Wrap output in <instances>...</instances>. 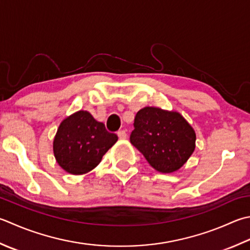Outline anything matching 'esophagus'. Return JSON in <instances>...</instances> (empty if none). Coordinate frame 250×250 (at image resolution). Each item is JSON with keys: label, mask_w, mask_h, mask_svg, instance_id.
<instances>
[{"label": "esophagus", "mask_w": 250, "mask_h": 250, "mask_svg": "<svg viewBox=\"0 0 250 250\" xmlns=\"http://www.w3.org/2000/svg\"><path fill=\"white\" fill-rule=\"evenodd\" d=\"M117 134H118V138H119L120 140H125L126 136H128V135H126V132H125V130L118 131V133H117Z\"/></svg>", "instance_id": "esophagus-1"}]
</instances>
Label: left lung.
Returning a JSON list of instances; mask_svg holds the SVG:
<instances>
[{
    "instance_id": "obj_1",
    "label": "left lung",
    "mask_w": 250,
    "mask_h": 250,
    "mask_svg": "<svg viewBox=\"0 0 250 250\" xmlns=\"http://www.w3.org/2000/svg\"><path fill=\"white\" fill-rule=\"evenodd\" d=\"M133 125L131 144L159 172L179 170L195 149V131L177 111L145 107L138 111Z\"/></svg>"
}]
</instances>
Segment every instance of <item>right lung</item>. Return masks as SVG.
Segmentation results:
<instances>
[{"mask_svg": "<svg viewBox=\"0 0 250 250\" xmlns=\"http://www.w3.org/2000/svg\"><path fill=\"white\" fill-rule=\"evenodd\" d=\"M118 136L106 130L89 111L80 110L63 120L53 143L58 165L71 174L94 169Z\"/></svg>", "mask_w": 250, "mask_h": 250, "instance_id": "add662e5", "label": "right lung"}]
</instances>
